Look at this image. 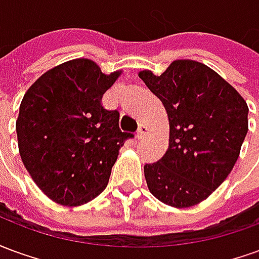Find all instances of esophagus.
Here are the masks:
<instances>
[{
    "label": "esophagus",
    "instance_id": "esophagus-1",
    "mask_svg": "<svg viewBox=\"0 0 259 259\" xmlns=\"http://www.w3.org/2000/svg\"><path fill=\"white\" fill-rule=\"evenodd\" d=\"M148 133H150V129H148V126H146V124H140V127H139V132H137V139H139V140H144Z\"/></svg>",
    "mask_w": 259,
    "mask_h": 259
}]
</instances>
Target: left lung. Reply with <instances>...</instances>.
Here are the masks:
<instances>
[{"label": "left lung", "mask_w": 259, "mask_h": 259, "mask_svg": "<svg viewBox=\"0 0 259 259\" xmlns=\"http://www.w3.org/2000/svg\"><path fill=\"white\" fill-rule=\"evenodd\" d=\"M169 119L163 157L144 166L148 190L174 208H190L222 185L248 132V107L233 85L206 65L176 59L161 76L139 72Z\"/></svg>", "instance_id": "left-lung-1"}]
</instances>
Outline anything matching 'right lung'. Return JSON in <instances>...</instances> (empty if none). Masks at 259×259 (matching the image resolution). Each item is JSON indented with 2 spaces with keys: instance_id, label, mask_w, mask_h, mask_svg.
<instances>
[{
  "instance_id": "obj_1",
  "label": "right lung",
  "mask_w": 259,
  "mask_h": 259,
  "mask_svg": "<svg viewBox=\"0 0 259 259\" xmlns=\"http://www.w3.org/2000/svg\"><path fill=\"white\" fill-rule=\"evenodd\" d=\"M122 70L105 74L77 58L42 73L26 91L16 119L22 162L50 200L79 206L105 190L124 140L119 112L102 96Z\"/></svg>"
}]
</instances>
